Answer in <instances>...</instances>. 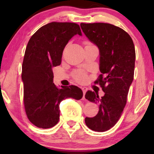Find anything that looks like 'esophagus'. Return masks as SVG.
Wrapping results in <instances>:
<instances>
[{
    "mask_svg": "<svg viewBox=\"0 0 154 154\" xmlns=\"http://www.w3.org/2000/svg\"><path fill=\"white\" fill-rule=\"evenodd\" d=\"M82 92H83V97H85V93L87 92L88 91V88L86 87H82Z\"/></svg>",
    "mask_w": 154,
    "mask_h": 154,
    "instance_id": "obj_1",
    "label": "esophagus"
}]
</instances>
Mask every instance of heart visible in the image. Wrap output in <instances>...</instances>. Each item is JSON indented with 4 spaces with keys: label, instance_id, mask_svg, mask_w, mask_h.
<instances>
[{
    "label": "heart",
    "instance_id": "b5f03b06",
    "mask_svg": "<svg viewBox=\"0 0 154 154\" xmlns=\"http://www.w3.org/2000/svg\"><path fill=\"white\" fill-rule=\"evenodd\" d=\"M86 44H87V45H91L89 43H86ZM75 77V79H77V81H79V82H84V81L86 79L85 74L83 73V72H78V73L76 74Z\"/></svg>",
    "mask_w": 154,
    "mask_h": 154
}]
</instances>
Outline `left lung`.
Here are the masks:
<instances>
[{
    "mask_svg": "<svg viewBox=\"0 0 154 154\" xmlns=\"http://www.w3.org/2000/svg\"><path fill=\"white\" fill-rule=\"evenodd\" d=\"M81 29L88 40L99 49V83L105 93L99 98L88 91L85 98L98 104L94 117H86V125L96 132H105L119 119L127 103L129 88L134 77L135 50L131 37L124 29L107 23H81Z\"/></svg>",
    "mask_w": 154,
    "mask_h": 154,
    "instance_id": "left-lung-1",
    "label": "left lung"
}]
</instances>
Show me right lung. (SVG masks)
<instances>
[{
    "label": "right lung",
    "instance_id": "1",
    "mask_svg": "<svg viewBox=\"0 0 154 154\" xmlns=\"http://www.w3.org/2000/svg\"><path fill=\"white\" fill-rule=\"evenodd\" d=\"M76 35L82 36L77 24L51 22L40 27L26 45L22 72L24 103L28 119L38 128H51L58 123L61 100L82 98L77 86L56 87L52 70L61 64L63 49Z\"/></svg>",
    "mask_w": 154,
    "mask_h": 154
}]
</instances>
